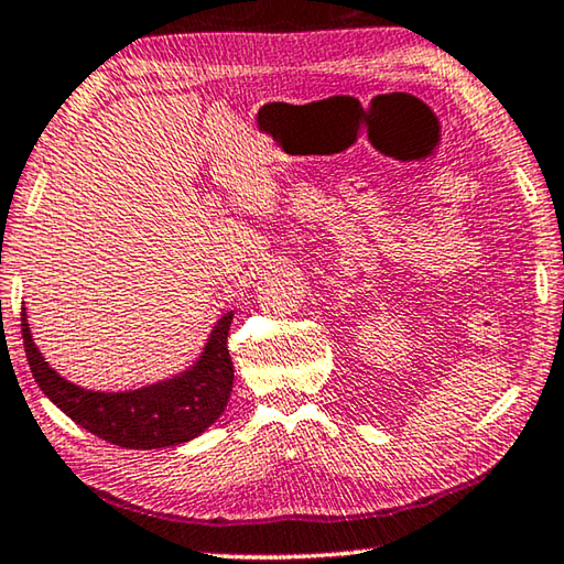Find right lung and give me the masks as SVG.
Wrapping results in <instances>:
<instances>
[{"label":"right lung","mask_w":564,"mask_h":564,"mask_svg":"<svg viewBox=\"0 0 564 564\" xmlns=\"http://www.w3.org/2000/svg\"><path fill=\"white\" fill-rule=\"evenodd\" d=\"M230 321L234 314L218 321L200 361L191 371L124 394L79 389L52 371L32 341L24 308L22 338L34 381L75 424L124 449H160L195 440L226 409L234 389V361L228 354Z\"/></svg>","instance_id":"1"}]
</instances>
